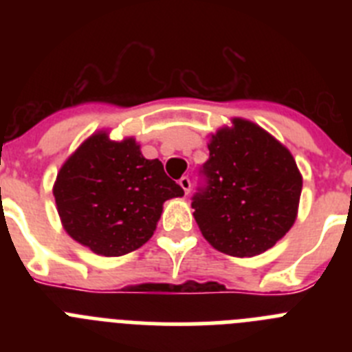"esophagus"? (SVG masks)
Returning <instances> with one entry per match:
<instances>
[{
    "label": "esophagus",
    "instance_id": "obj_1",
    "mask_svg": "<svg viewBox=\"0 0 352 352\" xmlns=\"http://www.w3.org/2000/svg\"><path fill=\"white\" fill-rule=\"evenodd\" d=\"M179 185H182L183 192H185L186 195L190 194V188H192V183H190V178L188 176H183L182 179H179Z\"/></svg>",
    "mask_w": 352,
    "mask_h": 352
}]
</instances>
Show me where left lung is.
Wrapping results in <instances>:
<instances>
[{
    "mask_svg": "<svg viewBox=\"0 0 352 352\" xmlns=\"http://www.w3.org/2000/svg\"><path fill=\"white\" fill-rule=\"evenodd\" d=\"M208 149V186L192 203L195 222L219 252L259 256L296 222L303 186L296 160L272 133L243 118L211 133Z\"/></svg>",
    "mask_w": 352,
    "mask_h": 352,
    "instance_id": "1",
    "label": "left lung"
}]
</instances>
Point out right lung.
<instances>
[{"label":"right lung","mask_w":352,"mask_h":352,"mask_svg":"<svg viewBox=\"0 0 352 352\" xmlns=\"http://www.w3.org/2000/svg\"><path fill=\"white\" fill-rule=\"evenodd\" d=\"M52 195L72 239L98 256L118 257L153 236L167 199L183 188L148 160L133 138L113 141L107 130L91 133L58 170Z\"/></svg>","instance_id":"right-lung-1"}]
</instances>
